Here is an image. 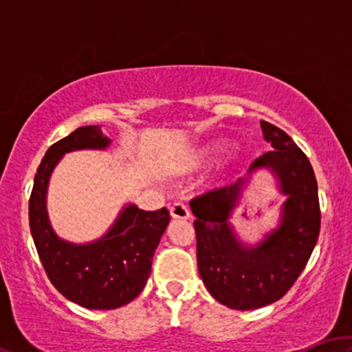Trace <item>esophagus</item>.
I'll list each match as a JSON object with an SVG mask.
<instances>
[{"mask_svg": "<svg viewBox=\"0 0 352 352\" xmlns=\"http://www.w3.org/2000/svg\"><path fill=\"white\" fill-rule=\"evenodd\" d=\"M170 215L175 220H188L190 218V210L187 205L184 204H173L170 207Z\"/></svg>", "mask_w": 352, "mask_h": 352, "instance_id": "esophagus-1", "label": "esophagus"}]
</instances>
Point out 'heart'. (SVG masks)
I'll use <instances>...</instances> for the list:
<instances>
[{
  "label": "heart",
  "mask_w": 352,
  "mask_h": 352,
  "mask_svg": "<svg viewBox=\"0 0 352 352\" xmlns=\"http://www.w3.org/2000/svg\"><path fill=\"white\" fill-rule=\"evenodd\" d=\"M221 151V145H217V144H212V145H205V147H201L193 153L192 157V167L193 168H199V167H205L210 160L215 157V153H218Z\"/></svg>",
  "instance_id": "obj_1"
}]
</instances>
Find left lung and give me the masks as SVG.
I'll return each mask as SVG.
<instances>
[{"mask_svg": "<svg viewBox=\"0 0 352 352\" xmlns=\"http://www.w3.org/2000/svg\"><path fill=\"white\" fill-rule=\"evenodd\" d=\"M272 152L258 157L250 173L266 168L286 195L280 223L256 245H245L230 223L246 179L190 201L195 215L197 263L213 298L232 309H256L288 293L308 263L319 236L318 182L308 157L276 125L261 120Z\"/></svg>", "mask_w": 352, "mask_h": 352, "instance_id": "left-lung-1", "label": "left lung"}]
</instances>
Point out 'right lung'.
I'll return each mask as SVG.
<instances>
[{
  "mask_svg": "<svg viewBox=\"0 0 352 352\" xmlns=\"http://www.w3.org/2000/svg\"><path fill=\"white\" fill-rule=\"evenodd\" d=\"M111 139L100 125L76 129L47 148L34 175L30 199V228L39 260L54 288L87 309H116L139 296L151 276L152 258L170 221L167 208L145 212L129 204L102 236L72 243L58 236L47 215L51 173L64 153L106 151Z\"/></svg>",
  "mask_w": 352,
  "mask_h": 352,
  "instance_id": "right-lung-1",
  "label": "right lung"
}]
</instances>
